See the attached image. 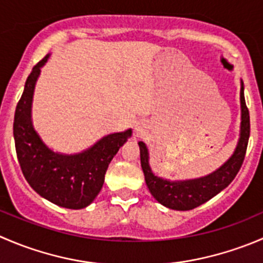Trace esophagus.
<instances>
[{
  "label": "esophagus",
  "mask_w": 263,
  "mask_h": 263,
  "mask_svg": "<svg viewBox=\"0 0 263 263\" xmlns=\"http://www.w3.org/2000/svg\"><path fill=\"white\" fill-rule=\"evenodd\" d=\"M136 131H137V132H141V131H142L141 126H136Z\"/></svg>",
  "instance_id": "esophagus-1"
}]
</instances>
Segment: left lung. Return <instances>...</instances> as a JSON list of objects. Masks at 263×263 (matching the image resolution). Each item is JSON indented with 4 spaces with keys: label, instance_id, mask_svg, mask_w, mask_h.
<instances>
[{
    "label": "left lung",
    "instance_id": "obj_1",
    "mask_svg": "<svg viewBox=\"0 0 263 263\" xmlns=\"http://www.w3.org/2000/svg\"><path fill=\"white\" fill-rule=\"evenodd\" d=\"M240 137H239L235 152L228 162H225L218 170L204 177L185 181H170L158 177L152 172V168L149 165V153H147L146 145L142 141L139 142L140 159H141L145 182L152 195L160 204L176 211L194 210L212 199L213 196L217 195L221 190L230 185L243 164L247 146H248L249 132H251L249 110L246 105V99H244L243 82L240 87Z\"/></svg>",
    "mask_w": 263,
    "mask_h": 263
}]
</instances>
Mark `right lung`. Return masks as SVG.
I'll list each match as a JSON object with an SVG mask.
<instances>
[{"mask_svg":"<svg viewBox=\"0 0 263 263\" xmlns=\"http://www.w3.org/2000/svg\"><path fill=\"white\" fill-rule=\"evenodd\" d=\"M48 55L33 67L14 117L17 160L30 187L48 202L81 210L93 202L103 187L109 163L131 137L132 129L110 134L78 154H60L48 149L32 124V100L41 67Z\"/></svg>","mask_w":263,"mask_h":263,"instance_id":"obj_1","label":"right lung"}]
</instances>
